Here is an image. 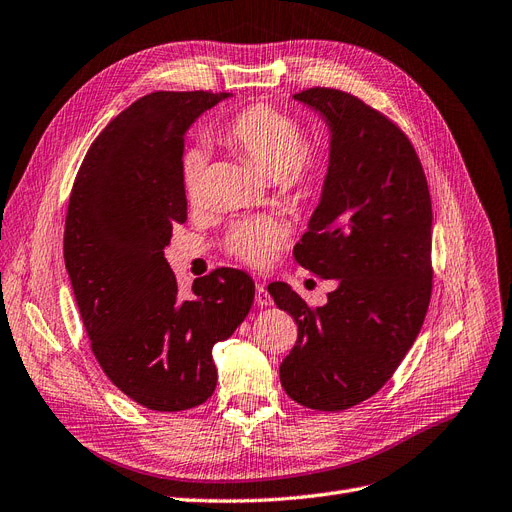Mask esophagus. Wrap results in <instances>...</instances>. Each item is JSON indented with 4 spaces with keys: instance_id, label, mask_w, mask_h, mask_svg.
<instances>
[{
    "instance_id": "esophagus-1",
    "label": "esophagus",
    "mask_w": 512,
    "mask_h": 512,
    "mask_svg": "<svg viewBox=\"0 0 512 512\" xmlns=\"http://www.w3.org/2000/svg\"><path fill=\"white\" fill-rule=\"evenodd\" d=\"M256 304H258V306H269V304H273V298H271V294H269V290H267V285L256 283Z\"/></svg>"
}]
</instances>
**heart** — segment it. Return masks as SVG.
I'll return each instance as SVG.
<instances>
[{"label":"heart","instance_id":"b5f03b06","mask_svg":"<svg viewBox=\"0 0 512 512\" xmlns=\"http://www.w3.org/2000/svg\"><path fill=\"white\" fill-rule=\"evenodd\" d=\"M218 138L250 159L254 166L288 195H315L330 168L327 153L309 142L300 121L277 107L256 102L229 117L218 128ZM206 155L189 149L180 161L182 193L189 203H199L203 195ZM285 239L283 222L271 216L241 218L231 224L224 237V250L235 260L260 267L269 262Z\"/></svg>","mask_w":512,"mask_h":512}]
</instances>
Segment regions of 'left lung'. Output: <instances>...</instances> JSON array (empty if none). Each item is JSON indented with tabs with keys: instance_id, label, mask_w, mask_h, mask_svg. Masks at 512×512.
<instances>
[{
	"instance_id": "obj_1",
	"label": "left lung",
	"mask_w": 512,
	"mask_h": 512,
	"mask_svg": "<svg viewBox=\"0 0 512 512\" xmlns=\"http://www.w3.org/2000/svg\"><path fill=\"white\" fill-rule=\"evenodd\" d=\"M294 98L332 128L323 195L294 258L338 288L315 309L290 285H269L298 325L279 378L296 403L342 412L376 395L420 334L433 294L431 193L393 119L336 88H306Z\"/></svg>"
}]
</instances>
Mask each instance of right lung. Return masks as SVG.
<instances>
[{"instance_id":"obj_1","label":"right lung","mask_w":512,"mask_h":512,"mask_svg":"<svg viewBox=\"0 0 512 512\" xmlns=\"http://www.w3.org/2000/svg\"><path fill=\"white\" fill-rule=\"evenodd\" d=\"M229 94L153 92L90 145L65 222V267L102 372L153 412H182L216 388L212 346L250 313L254 281L220 267L189 298L163 258L187 220L180 161L193 121Z\"/></svg>"}]
</instances>
